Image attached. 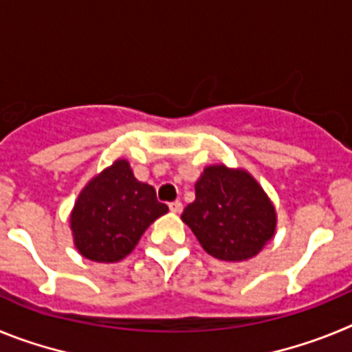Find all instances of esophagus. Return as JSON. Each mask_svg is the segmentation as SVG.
<instances>
[{"label":"esophagus","instance_id":"1","mask_svg":"<svg viewBox=\"0 0 352 352\" xmlns=\"http://www.w3.org/2000/svg\"><path fill=\"white\" fill-rule=\"evenodd\" d=\"M169 210L173 213H179L182 211V201H173V203H169Z\"/></svg>","mask_w":352,"mask_h":352}]
</instances>
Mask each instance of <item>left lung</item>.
Returning <instances> with one entry per match:
<instances>
[{
  "label": "left lung",
  "instance_id": "8db88e82",
  "mask_svg": "<svg viewBox=\"0 0 352 352\" xmlns=\"http://www.w3.org/2000/svg\"><path fill=\"white\" fill-rule=\"evenodd\" d=\"M182 220L210 256L239 263L256 257L273 238L276 211L250 173L219 164L203 170Z\"/></svg>",
  "mask_w": 352,
  "mask_h": 352
}]
</instances>
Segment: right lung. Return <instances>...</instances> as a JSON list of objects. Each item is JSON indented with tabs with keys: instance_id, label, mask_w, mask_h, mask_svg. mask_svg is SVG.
<instances>
[{
	"instance_id": "obj_1",
	"label": "right lung",
	"mask_w": 352,
	"mask_h": 352,
	"mask_svg": "<svg viewBox=\"0 0 352 352\" xmlns=\"http://www.w3.org/2000/svg\"><path fill=\"white\" fill-rule=\"evenodd\" d=\"M167 211L153 186L139 182L129 162L120 158L80 190L70 214L74 245L86 259L118 263Z\"/></svg>"
}]
</instances>
